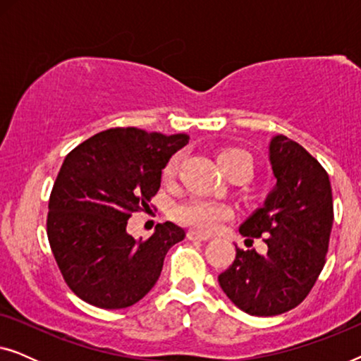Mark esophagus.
Here are the masks:
<instances>
[{
    "mask_svg": "<svg viewBox=\"0 0 361 361\" xmlns=\"http://www.w3.org/2000/svg\"><path fill=\"white\" fill-rule=\"evenodd\" d=\"M187 238H189L190 241H209L210 240V236H207V235H200V233H197V231H187Z\"/></svg>",
    "mask_w": 361,
    "mask_h": 361,
    "instance_id": "34e87169",
    "label": "esophagus"
}]
</instances>
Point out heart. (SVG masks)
I'll list each match as a JSON object with an SVG mask.
<instances>
[{"label": "heart", "instance_id": "heart-1", "mask_svg": "<svg viewBox=\"0 0 361 361\" xmlns=\"http://www.w3.org/2000/svg\"><path fill=\"white\" fill-rule=\"evenodd\" d=\"M219 164L226 176H231L233 172H246L251 177L253 174V159L248 152L238 147L225 149L219 154ZM179 167V154H174L167 161V164L162 169V179L171 182L177 174ZM172 216L179 224L189 226V228L200 231V233H214L220 230L225 221H228L233 216V210L228 205L219 204V202L207 200V199H189L182 204H177L172 209Z\"/></svg>", "mask_w": 361, "mask_h": 361}]
</instances>
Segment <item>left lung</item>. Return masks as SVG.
<instances>
[{
  "label": "left lung",
  "instance_id": "1",
  "mask_svg": "<svg viewBox=\"0 0 361 361\" xmlns=\"http://www.w3.org/2000/svg\"><path fill=\"white\" fill-rule=\"evenodd\" d=\"M276 187L240 233L261 238L268 253L238 250L219 276L224 293L250 315L271 317L307 298L327 258L334 200L327 171L299 142L283 135L269 145Z\"/></svg>",
  "mask_w": 361,
  "mask_h": 361
}]
</instances>
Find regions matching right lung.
<instances>
[{
	"instance_id": "1",
	"label": "right lung",
	"mask_w": 361,
	"mask_h": 361,
	"mask_svg": "<svg viewBox=\"0 0 361 361\" xmlns=\"http://www.w3.org/2000/svg\"><path fill=\"white\" fill-rule=\"evenodd\" d=\"M187 141V135L110 128L63 159L49 199L47 238L63 281L82 300L125 309L159 279L167 251L185 231L166 221L136 241L126 225L157 194L162 169Z\"/></svg>"
}]
</instances>
